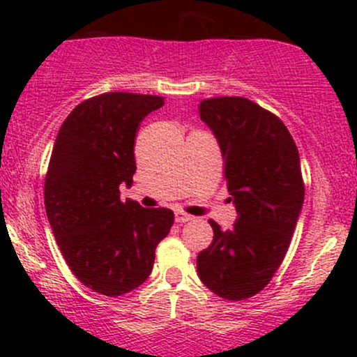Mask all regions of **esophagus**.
<instances>
[{
    "instance_id": "esophagus-1",
    "label": "esophagus",
    "mask_w": 357,
    "mask_h": 357,
    "mask_svg": "<svg viewBox=\"0 0 357 357\" xmlns=\"http://www.w3.org/2000/svg\"><path fill=\"white\" fill-rule=\"evenodd\" d=\"M192 219H193L192 215L185 214V212H176V215H174V221L179 222V225H183V222H190Z\"/></svg>"
}]
</instances>
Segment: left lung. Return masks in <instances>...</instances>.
Returning <instances> with one entry per match:
<instances>
[{"instance_id": "1", "label": "left lung", "mask_w": 357, "mask_h": 357, "mask_svg": "<svg viewBox=\"0 0 357 357\" xmlns=\"http://www.w3.org/2000/svg\"><path fill=\"white\" fill-rule=\"evenodd\" d=\"M199 114L219 143L238 218L226 231L208 221L214 238L197 273L219 297L243 301L271 282L289 250L304 204L301 158L280 117L250 100H202Z\"/></svg>"}]
</instances>
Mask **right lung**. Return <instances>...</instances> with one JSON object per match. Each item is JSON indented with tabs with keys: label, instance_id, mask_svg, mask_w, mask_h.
Listing matches in <instances>:
<instances>
[{
	"label": "right lung",
	"instance_id": "obj_1",
	"mask_svg": "<svg viewBox=\"0 0 357 357\" xmlns=\"http://www.w3.org/2000/svg\"><path fill=\"white\" fill-rule=\"evenodd\" d=\"M164 98L103 93L63 121L45 179V207L63 259L88 289L119 297L150 276L155 248L171 231V208L121 200L132 185L139 122Z\"/></svg>",
	"mask_w": 357,
	"mask_h": 357
}]
</instances>
